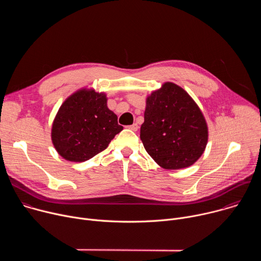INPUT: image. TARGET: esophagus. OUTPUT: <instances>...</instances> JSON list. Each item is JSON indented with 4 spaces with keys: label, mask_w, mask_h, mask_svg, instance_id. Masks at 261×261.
Instances as JSON below:
<instances>
[{
    "label": "esophagus",
    "mask_w": 261,
    "mask_h": 261,
    "mask_svg": "<svg viewBox=\"0 0 261 261\" xmlns=\"http://www.w3.org/2000/svg\"><path fill=\"white\" fill-rule=\"evenodd\" d=\"M128 128H129L130 130H132V131H137V130H138V125L135 123V124H133V125H131V126H128Z\"/></svg>",
    "instance_id": "obj_1"
}]
</instances>
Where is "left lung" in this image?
<instances>
[{"label": "left lung", "instance_id": "1", "mask_svg": "<svg viewBox=\"0 0 261 261\" xmlns=\"http://www.w3.org/2000/svg\"><path fill=\"white\" fill-rule=\"evenodd\" d=\"M207 136L201 110L180 87L165 83L146 98L140 139L161 167L180 169L194 164L204 152Z\"/></svg>", "mask_w": 261, "mask_h": 261}]
</instances>
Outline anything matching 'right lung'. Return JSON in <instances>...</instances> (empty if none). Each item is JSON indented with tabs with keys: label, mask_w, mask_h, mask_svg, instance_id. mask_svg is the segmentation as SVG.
<instances>
[{
	"label": "right lung",
	"mask_w": 261,
	"mask_h": 261,
	"mask_svg": "<svg viewBox=\"0 0 261 261\" xmlns=\"http://www.w3.org/2000/svg\"><path fill=\"white\" fill-rule=\"evenodd\" d=\"M106 102L105 94L83 89L61 105L53 123L51 140L64 159L87 161L104 151L123 130Z\"/></svg>",
	"instance_id": "1"
}]
</instances>
